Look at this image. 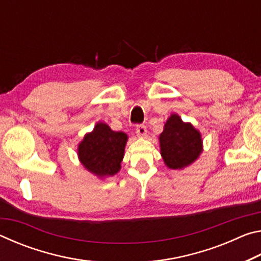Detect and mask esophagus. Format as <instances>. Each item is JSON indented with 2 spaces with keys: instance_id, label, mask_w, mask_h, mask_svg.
I'll use <instances>...</instances> for the list:
<instances>
[{
  "instance_id": "34e87169",
  "label": "esophagus",
  "mask_w": 261,
  "mask_h": 261,
  "mask_svg": "<svg viewBox=\"0 0 261 261\" xmlns=\"http://www.w3.org/2000/svg\"><path fill=\"white\" fill-rule=\"evenodd\" d=\"M136 134H137V136H138V137H141V138H144V137L146 136V134H147L146 126H144V125H137V127H136Z\"/></svg>"
}]
</instances>
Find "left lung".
I'll use <instances>...</instances> for the list:
<instances>
[{"label":"left lung","mask_w":261,"mask_h":261,"mask_svg":"<svg viewBox=\"0 0 261 261\" xmlns=\"http://www.w3.org/2000/svg\"><path fill=\"white\" fill-rule=\"evenodd\" d=\"M159 143L163 162L173 170L191 166L204 151L200 131L190 122H184L178 114L168 117Z\"/></svg>","instance_id":"obj_1"}]
</instances>
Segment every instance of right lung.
I'll list each match as a JSON object with an SVG mask.
<instances>
[{
    "mask_svg": "<svg viewBox=\"0 0 261 261\" xmlns=\"http://www.w3.org/2000/svg\"><path fill=\"white\" fill-rule=\"evenodd\" d=\"M126 141L127 135L124 132L113 131L108 124L98 122L78 144L79 162L100 179L116 175L124 158Z\"/></svg>",
    "mask_w": 261,
    "mask_h": 261,
    "instance_id": "1",
    "label": "right lung"
}]
</instances>
